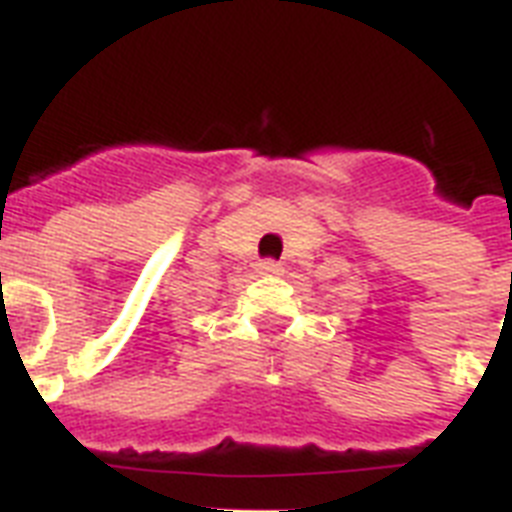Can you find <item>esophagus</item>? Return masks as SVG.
I'll return each mask as SVG.
<instances>
[{"mask_svg":"<svg viewBox=\"0 0 512 512\" xmlns=\"http://www.w3.org/2000/svg\"><path fill=\"white\" fill-rule=\"evenodd\" d=\"M256 272H259V275H280L282 267L275 264V261H259V264H256Z\"/></svg>","mask_w":512,"mask_h":512,"instance_id":"34e87169","label":"esophagus"}]
</instances>
